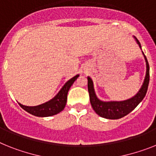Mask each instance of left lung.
Wrapping results in <instances>:
<instances>
[{
    "instance_id": "obj_1",
    "label": "left lung",
    "mask_w": 156,
    "mask_h": 156,
    "mask_svg": "<svg viewBox=\"0 0 156 156\" xmlns=\"http://www.w3.org/2000/svg\"><path fill=\"white\" fill-rule=\"evenodd\" d=\"M135 39L136 41V43L138 44L140 48H141V44H140V41L136 39V37H135ZM143 54H144L145 61H146L147 67L144 80L143 85L141 86L140 91L137 92V94L128 100H123V101H108V102L99 100L95 93L93 82L89 76H87V89L89 92L90 102L92 104V108L96 112V114H98L100 116L105 118V119H120L122 117L127 115V114H129L132 110L136 108L137 105L142 101L143 99L144 98L147 91V87H148L150 75H149L148 62H147L144 53L143 52Z\"/></svg>"
}]
</instances>
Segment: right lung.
<instances>
[{
    "label": "right lung",
    "mask_w": 156,
    "mask_h": 156,
    "mask_svg": "<svg viewBox=\"0 0 156 156\" xmlns=\"http://www.w3.org/2000/svg\"><path fill=\"white\" fill-rule=\"evenodd\" d=\"M79 76L80 75L75 76L69 81H67L62 88L60 90V92L56 94V96L44 104L33 107L25 106L20 103L19 104L24 111H26L27 112L30 113L35 116L47 117L56 115L61 111L64 110L67 103V96H68L69 90L70 89L71 86L73 85V83L75 82L76 80L79 77Z\"/></svg>",
    "instance_id": "right-lung-1"
}]
</instances>
